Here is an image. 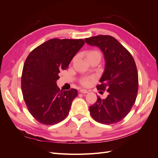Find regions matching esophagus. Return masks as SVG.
I'll return each instance as SVG.
<instances>
[{
	"label": "esophagus",
	"instance_id": "34e87169",
	"mask_svg": "<svg viewBox=\"0 0 158 158\" xmlns=\"http://www.w3.org/2000/svg\"><path fill=\"white\" fill-rule=\"evenodd\" d=\"M80 92L82 93V94H87V93H88V90L84 89H81L80 90Z\"/></svg>",
	"mask_w": 158,
	"mask_h": 158
}]
</instances>
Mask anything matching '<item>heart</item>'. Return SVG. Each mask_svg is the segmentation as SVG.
<instances>
[{
    "label": "heart",
    "mask_w": 158,
    "mask_h": 158,
    "mask_svg": "<svg viewBox=\"0 0 158 158\" xmlns=\"http://www.w3.org/2000/svg\"><path fill=\"white\" fill-rule=\"evenodd\" d=\"M86 58H87V60L93 59V58H99L100 59V58H101V54H100V52L98 51H95V50L89 51L87 52ZM82 83L84 85H88L89 84V81L87 80H83Z\"/></svg>",
    "instance_id": "obj_1"
}]
</instances>
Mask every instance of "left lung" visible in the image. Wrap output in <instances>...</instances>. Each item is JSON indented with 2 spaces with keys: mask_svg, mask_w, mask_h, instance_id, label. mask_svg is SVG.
<instances>
[{
  "mask_svg": "<svg viewBox=\"0 0 158 158\" xmlns=\"http://www.w3.org/2000/svg\"><path fill=\"white\" fill-rule=\"evenodd\" d=\"M91 46H96L104 55L105 69L98 89L109 93L106 99L98 100L89 108L95 121L105 125L117 123L125 118L135 103L138 76L131 54L115 38L99 35L85 38Z\"/></svg>",
  "mask_w": 158,
  "mask_h": 158,
  "instance_id": "1",
  "label": "left lung"
}]
</instances>
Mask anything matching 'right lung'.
<instances>
[{"label":"right lung","mask_w":158,"mask_h":158,"mask_svg":"<svg viewBox=\"0 0 158 158\" xmlns=\"http://www.w3.org/2000/svg\"><path fill=\"white\" fill-rule=\"evenodd\" d=\"M83 40L52 39L27 56L22 75V92L28 111L37 121L52 125L67 117L78 91L56 85L60 70L68 66L82 48Z\"/></svg>","instance_id":"add662e5"}]
</instances>
